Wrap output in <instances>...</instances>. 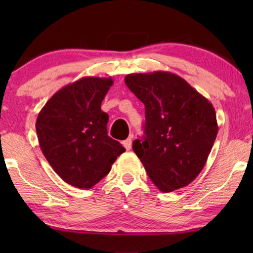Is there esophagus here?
<instances>
[{"mask_svg":"<svg viewBox=\"0 0 253 253\" xmlns=\"http://www.w3.org/2000/svg\"><path fill=\"white\" fill-rule=\"evenodd\" d=\"M131 137H132V136H131ZM131 137L127 138V139H126V140L123 141V146L126 147V151H130L131 150V146H132V139H131Z\"/></svg>","mask_w":253,"mask_h":253,"instance_id":"esophagus-1","label":"esophagus"}]
</instances>
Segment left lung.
Instances as JSON below:
<instances>
[{
  "label": "left lung",
  "mask_w": 253,
  "mask_h": 253,
  "mask_svg": "<svg viewBox=\"0 0 253 253\" xmlns=\"http://www.w3.org/2000/svg\"><path fill=\"white\" fill-rule=\"evenodd\" d=\"M130 91L145 105V136L132 150L162 192L189 185L203 170L217 134L214 107L179 76L130 74Z\"/></svg>",
  "instance_id": "1"
}]
</instances>
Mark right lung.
<instances>
[{
  "label": "right lung",
  "instance_id": "1",
  "mask_svg": "<svg viewBox=\"0 0 253 253\" xmlns=\"http://www.w3.org/2000/svg\"><path fill=\"white\" fill-rule=\"evenodd\" d=\"M112 78L84 77L57 91L38 115L40 148L55 172L68 184L91 189L126 151L107 133L108 114L101 102Z\"/></svg>",
  "mask_w": 253,
  "mask_h": 253
}]
</instances>
